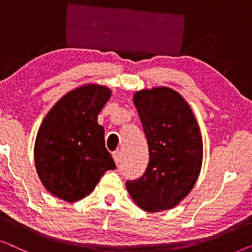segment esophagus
<instances>
[{
  "mask_svg": "<svg viewBox=\"0 0 252 252\" xmlns=\"http://www.w3.org/2000/svg\"><path fill=\"white\" fill-rule=\"evenodd\" d=\"M113 158H114V161H115L116 165H119L120 161H121V152H120L119 150L114 151V152H113Z\"/></svg>",
  "mask_w": 252,
  "mask_h": 252,
  "instance_id": "esophagus-1",
  "label": "esophagus"
}]
</instances>
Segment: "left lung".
Masks as SVG:
<instances>
[{
    "mask_svg": "<svg viewBox=\"0 0 252 252\" xmlns=\"http://www.w3.org/2000/svg\"><path fill=\"white\" fill-rule=\"evenodd\" d=\"M149 144L144 175L128 181L133 203L146 212L170 210L196 184L203 163V138L186 99L167 86L143 89L133 94Z\"/></svg>",
    "mask_w": 252,
    "mask_h": 252,
    "instance_id": "8db88e82",
    "label": "left lung"
}]
</instances>
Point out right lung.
<instances>
[{
  "instance_id": "1",
  "label": "right lung",
  "mask_w": 252,
  "mask_h": 252,
  "mask_svg": "<svg viewBox=\"0 0 252 252\" xmlns=\"http://www.w3.org/2000/svg\"><path fill=\"white\" fill-rule=\"evenodd\" d=\"M110 95L106 85L84 84L65 93L43 119L34 143V165L42 186L56 198L83 199L107 170L115 169L98 123Z\"/></svg>"
}]
</instances>
